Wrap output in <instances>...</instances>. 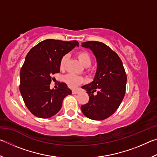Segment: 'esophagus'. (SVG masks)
Masks as SVG:
<instances>
[{"instance_id":"1","label":"esophagus","mask_w":157,"mask_h":157,"mask_svg":"<svg viewBox=\"0 0 157 157\" xmlns=\"http://www.w3.org/2000/svg\"><path fill=\"white\" fill-rule=\"evenodd\" d=\"M72 93H73V94H78V90L74 89V90H73V91H72Z\"/></svg>"}]
</instances>
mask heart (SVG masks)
<instances>
[{
  "instance_id": "obj_1",
  "label": "heart",
  "mask_w": 157,
  "mask_h": 157,
  "mask_svg": "<svg viewBox=\"0 0 157 157\" xmlns=\"http://www.w3.org/2000/svg\"><path fill=\"white\" fill-rule=\"evenodd\" d=\"M77 57H78L79 62L82 63V64L85 66V67H88V66L91 64V56L86 50L79 51L77 53ZM66 62H67V56L65 55V56H63L62 58V59L60 61L59 67L61 70H63L65 68ZM64 81L68 84V86L71 87V88H75V87H77L78 85L82 84L84 82V79L82 77H79L78 75H74V74H68V75L65 76Z\"/></svg>"
}]
</instances>
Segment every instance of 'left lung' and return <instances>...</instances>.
I'll use <instances>...</instances> for the list:
<instances>
[{
  "label": "left lung",
  "instance_id": "8db88e82",
  "mask_svg": "<svg viewBox=\"0 0 157 157\" xmlns=\"http://www.w3.org/2000/svg\"><path fill=\"white\" fill-rule=\"evenodd\" d=\"M82 46L91 50L98 66L94 81L82 87L89 94V102L81 106L85 116L102 121L118 109L125 94L127 75L121 58L102 42L86 41ZM97 91L96 95L92 94Z\"/></svg>",
  "mask_w": 157,
  "mask_h": 157
}]
</instances>
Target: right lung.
Returning a JSON list of instances; mask_svg holds the SVG:
<instances>
[{
    "label": "right lung",
    "instance_id": "right-lung-1",
    "mask_svg": "<svg viewBox=\"0 0 157 157\" xmlns=\"http://www.w3.org/2000/svg\"><path fill=\"white\" fill-rule=\"evenodd\" d=\"M77 41H63L46 39L32 48L26 55L20 71L19 90L26 107L41 118H48L59 112L63 98L71 94L64 82L57 89H50V84L59 73L62 58L75 46Z\"/></svg>",
    "mask_w": 157,
    "mask_h": 157
}]
</instances>
